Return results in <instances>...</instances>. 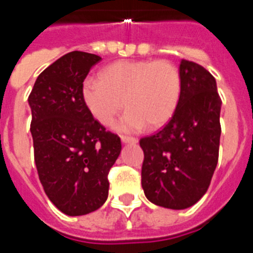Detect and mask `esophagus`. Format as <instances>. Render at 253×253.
<instances>
[{
    "mask_svg": "<svg viewBox=\"0 0 253 253\" xmlns=\"http://www.w3.org/2000/svg\"><path fill=\"white\" fill-rule=\"evenodd\" d=\"M122 142L135 144V143H138V139H137V138H134V137H126V135H122Z\"/></svg>",
    "mask_w": 253,
    "mask_h": 253,
    "instance_id": "obj_1",
    "label": "esophagus"
}]
</instances>
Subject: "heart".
Masks as SVG:
<instances>
[{"label": "heart", "mask_w": 253, "mask_h": 253, "mask_svg": "<svg viewBox=\"0 0 253 253\" xmlns=\"http://www.w3.org/2000/svg\"><path fill=\"white\" fill-rule=\"evenodd\" d=\"M181 93V78L175 64L165 59L119 60L82 84V99L102 125H111L125 106L118 128L137 131L157 129L171 119Z\"/></svg>", "instance_id": "b5f03b06"}]
</instances>
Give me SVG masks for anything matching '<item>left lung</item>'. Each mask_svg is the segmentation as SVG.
Masks as SVG:
<instances>
[{"label":"left lung","instance_id":"8db88e82","mask_svg":"<svg viewBox=\"0 0 253 253\" xmlns=\"http://www.w3.org/2000/svg\"><path fill=\"white\" fill-rule=\"evenodd\" d=\"M177 107L165 128L144 137L142 187L158 207L186 209L207 193L215 171L220 140V106L215 78L182 59Z\"/></svg>","mask_w":253,"mask_h":253}]
</instances>
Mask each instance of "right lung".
Returning a JSON list of instances; mask_svg holds the SVG:
<instances>
[{
  "label": "right lung",
  "instance_id": "add662e5",
  "mask_svg": "<svg viewBox=\"0 0 253 253\" xmlns=\"http://www.w3.org/2000/svg\"><path fill=\"white\" fill-rule=\"evenodd\" d=\"M101 57L71 51L38 76L29 95L30 131L39 180L67 215L99 209L109 195V171L122 142L106 131L82 99V84Z\"/></svg>",
  "mask_w": 253,
  "mask_h": 253
}]
</instances>
